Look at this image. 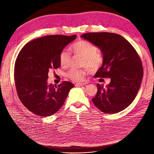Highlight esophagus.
<instances>
[{
  "instance_id": "esophagus-1",
  "label": "esophagus",
  "mask_w": 154,
  "mask_h": 154,
  "mask_svg": "<svg viewBox=\"0 0 154 154\" xmlns=\"http://www.w3.org/2000/svg\"><path fill=\"white\" fill-rule=\"evenodd\" d=\"M87 84V83H75V86H82L85 85Z\"/></svg>"
}]
</instances>
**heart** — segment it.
Returning <instances> with one entry per match:
<instances>
[{
    "label": "heart",
    "instance_id": "b5f03b06",
    "mask_svg": "<svg viewBox=\"0 0 154 154\" xmlns=\"http://www.w3.org/2000/svg\"><path fill=\"white\" fill-rule=\"evenodd\" d=\"M73 52L83 58L82 66H86L92 71L100 69L104 62L103 55L97 51L96 45L87 40H79L71 46ZM71 54L67 49L60 53L59 60L62 67H67L71 62ZM87 72L86 69H72L67 74V76L73 82H80L84 78Z\"/></svg>",
    "mask_w": 154,
    "mask_h": 154
}]
</instances>
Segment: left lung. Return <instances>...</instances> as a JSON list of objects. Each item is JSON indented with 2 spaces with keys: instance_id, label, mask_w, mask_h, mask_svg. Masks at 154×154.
<instances>
[{
  "instance_id": "obj_1",
  "label": "left lung",
  "mask_w": 154,
  "mask_h": 154,
  "mask_svg": "<svg viewBox=\"0 0 154 154\" xmlns=\"http://www.w3.org/2000/svg\"><path fill=\"white\" fill-rule=\"evenodd\" d=\"M81 37L94 44L103 54L104 62L95 78H110L106 87L97 83L92 101L106 114H116L127 108L140 88L143 68L140 57L123 36L112 32H87Z\"/></svg>"
}]
</instances>
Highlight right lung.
Segmentation results:
<instances>
[{
    "label": "right lung",
    "mask_w": 154,
    "mask_h": 154,
    "mask_svg": "<svg viewBox=\"0 0 154 154\" xmlns=\"http://www.w3.org/2000/svg\"><path fill=\"white\" fill-rule=\"evenodd\" d=\"M76 38V35L42 36L26 44L18 53L14 68L16 90L22 103L31 112L50 116L63 105L74 85L67 81L58 86L48 85V73L60 66V53Z\"/></svg>",
    "instance_id": "obj_1"
}]
</instances>
